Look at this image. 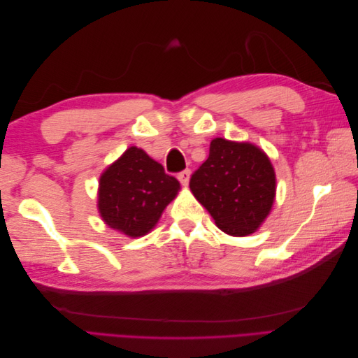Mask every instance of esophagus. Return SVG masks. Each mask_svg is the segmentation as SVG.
Masks as SVG:
<instances>
[{
  "label": "esophagus",
  "mask_w": 358,
  "mask_h": 358,
  "mask_svg": "<svg viewBox=\"0 0 358 358\" xmlns=\"http://www.w3.org/2000/svg\"><path fill=\"white\" fill-rule=\"evenodd\" d=\"M189 178H191V171L189 170H183V171H180L179 175H178V179L180 180V183L183 187H187L188 183H189Z\"/></svg>",
  "instance_id": "34e87169"
}]
</instances>
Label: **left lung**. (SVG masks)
I'll use <instances>...</instances> for the list:
<instances>
[{
  "mask_svg": "<svg viewBox=\"0 0 358 358\" xmlns=\"http://www.w3.org/2000/svg\"><path fill=\"white\" fill-rule=\"evenodd\" d=\"M189 188L218 229L230 236H248L272 210L276 178L262 149L216 137L208 159L192 173Z\"/></svg>",
  "mask_w": 358,
  "mask_h": 358,
  "instance_id": "left-lung-1",
  "label": "left lung"
}]
</instances>
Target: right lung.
<instances>
[{"instance_id": "obj_1", "label": "right lung", "mask_w": 358, "mask_h": 358, "mask_svg": "<svg viewBox=\"0 0 358 358\" xmlns=\"http://www.w3.org/2000/svg\"><path fill=\"white\" fill-rule=\"evenodd\" d=\"M179 189L159 162L131 146L101 175L99 210L110 229L140 237L154 229Z\"/></svg>"}]
</instances>
